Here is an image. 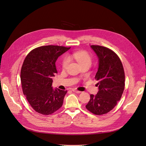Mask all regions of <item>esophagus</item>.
<instances>
[{"label":"esophagus","instance_id":"obj_1","mask_svg":"<svg viewBox=\"0 0 146 146\" xmlns=\"http://www.w3.org/2000/svg\"><path fill=\"white\" fill-rule=\"evenodd\" d=\"M74 92H75V93H77V94H80V93H81V91H77V90H76V89H73L72 90Z\"/></svg>","mask_w":146,"mask_h":146}]
</instances>
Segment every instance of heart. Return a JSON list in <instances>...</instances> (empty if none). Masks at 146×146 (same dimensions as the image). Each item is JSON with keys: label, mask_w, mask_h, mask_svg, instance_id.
Here are the masks:
<instances>
[{"label": "heart", "mask_w": 146, "mask_h": 146, "mask_svg": "<svg viewBox=\"0 0 146 146\" xmlns=\"http://www.w3.org/2000/svg\"><path fill=\"white\" fill-rule=\"evenodd\" d=\"M69 57L71 58H74L75 60H76L80 65L85 64L90 65L91 63V58L90 55H89L87 52L84 51L75 52L70 55ZM69 61L70 60L68 57H65L63 59L62 64L63 68H66L69 64Z\"/></svg>", "instance_id": "1"}]
</instances>
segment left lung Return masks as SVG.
<instances>
[{"label":"left lung","mask_w":146,"mask_h":146,"mask_svg":"<svg viewBox=\"0 0 146 146\" xmlns=\"http://www.w3.org/2000/svg\"><path fill=\"white\" fill-rule=\"evenodd\" d=\"M99 61L95 79L99 91L91 99L86 108L97 115L106 114L117 105L125 89V75L117 55L110 49L100 46H91Z\"/></svg>","instance_id":"1"}]
</instances>
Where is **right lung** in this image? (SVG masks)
Wrapping results in <instances>:
<instances>
[{
  "label": "right lung",
  "instance_id": "1",
  "mask_svg": "<svg viewBox=\"0 0 146 146\" xmlns=\"http://www.w3.org/2000/svg\"><path fill=\"white\" fill-rule=\"evenodd\" d=\"M58 46H46L30 51L21 67L20 79L24 95L36 111L48 115L62 105L67 91L53 89L52 78L57 73L55 62L70 49Z\"/></svg>",
  "mask_w": 146,
  "mask_h": 146
}]
</instances>
